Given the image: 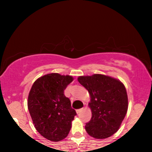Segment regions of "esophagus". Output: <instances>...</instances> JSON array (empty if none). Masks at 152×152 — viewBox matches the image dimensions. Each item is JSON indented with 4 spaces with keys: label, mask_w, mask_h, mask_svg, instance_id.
Masks as SVG:
<instances>
[{
    "label": "esophagus",
    "mask_w": 152,
    "mask_h": 152,
    "mask_svg": "<svg viewBox=\"0 0 152 152\" xmlns=\"http://www.w3.org/2000/svg\"><path fill=\"white\" fill-rule=\"evenodd\" d=\"M83 110H84V108H82V109H77V113H80V112H82V111H83Z\"/></svg>",
    "instance_id": "obj_1"
}]
</instances>
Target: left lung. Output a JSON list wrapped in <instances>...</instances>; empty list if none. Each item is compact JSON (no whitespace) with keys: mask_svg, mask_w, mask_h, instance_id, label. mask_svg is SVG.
Wrapping results in <instances>:
<instances>
[{"mask_svg":"<svg viewBox=\"0 0 152 152\" xmlns=\"http://www.w3.org/2000/svg\"><path fill=\"white\" fill-rule=\"evenodd\" d=\"M78 82L90 95L92 113L85 129L96 139L111 136L119 129L128 109V96L121 81L102 74L80 76Z\"/></svg>","mask_w":152,"mask_h":152,"instance_id":"left-lung-1","label":"left lung"}]
</instances>
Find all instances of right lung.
<instances>
[{"label":"right lung","mask_w":152,"mask_h":152,"mask_svg":"<svg viewBox=\"0 0 152 152\" xmlns=\"http://www.w3.org/2000/svg\"><path fill=\"white\" fill-rule=\"evenodd\" d=\"M73 80L68 75H45L35 81L29 93L28 108L34 127L53 142H59L68 136L76 115L70 99L64 94Z\"/></svg>","instance_id":"1"}]
</instances>
